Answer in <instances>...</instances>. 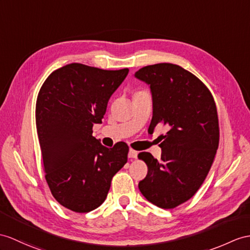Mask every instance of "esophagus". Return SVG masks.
I'll use <instances>...</instances> for the list:
<instances>
[{
	"label": "esophagus",
	"mask_w": 250,
	"mask_h": 250,
	"mask_svg": "<svg viewBox=\"0 0 250 250\" xmlns=\"http://www.w3.org/2000/svg\"><path fill=\"white\" fill-rule=\"evenodd\" d=\"M128 157L129 158H133V159H136V158L138 157V151L137 150H133V149H129Z\"/></svg>",
	"instance_id": "1"
}]
</instances>
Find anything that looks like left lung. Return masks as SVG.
Segmentation results:
<instances>
[{"label": "left lung", "mask_w": 250, "mask_h": 250, "mask_svg": "<svg viewBox=\"0 0 250 250\" xmlns=\"http://www.w3.org/2000/svg\"><path fill=\"white\" fill-rule=\"evenodd\" d=\"M135 76L146 83L153 97L148 132L167 126L161 136V160L142 151L147 175L139 182L142 195L162 209L186 203L203 185L220 141L215 102L205 83L191 72L173 63L147 65Z\"/></svg>", "instance_id": "1"}]
</instances>
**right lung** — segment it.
I'll use <instances>...</instances> for the list:
<instances>
[{
	"instance_id": "1",
	"label": "right lung",
	"mask_w": 250,
	"mask_h": 250,
	"mask_svg": "<svg viewBox=\"0 0 250 250\" xmlns=\"http://www.w3.org/2000/svg\"><path fill=\"white\" fill-rule=\"evenodd\" d=\"M128 72L70 63L55 70L39 91L36 126L45 179L66 209L86 213L100 207L127 162V144L108 148L92 136V127L102 123L109 99Z\"/></svg>"
}]
</instances>
